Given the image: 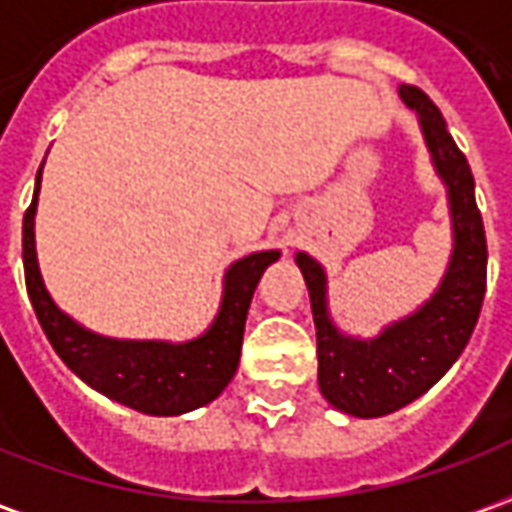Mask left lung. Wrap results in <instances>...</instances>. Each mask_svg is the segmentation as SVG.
Wrapping results in <instances>:
<instances>
[{
    "mask_svg": "<svg viewBox=\"0 0 512 512\" xmlns=\"http://www.w3.org/2000/svg\"><path fill=\"white\" fill-rule=\"evenodd\" d=\"M398 97L418 116L429 161L449 200L451 253L435 292L373 337L345 334L329 309L326 267L306 250L295 253L315 317L320 393L334 410L357 418L390 415L438 384L471 340L485 298L488 245L471 167L438 105L421 88L398 86Z\"/></svg>",
    "mask_w": 512,
    "mask_h": 512,
    "instance_id": "8db88e82",
    "label": "left lung"
}]
</instances>
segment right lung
Instances as JSON below:
<instances>
[{
  "label": "right lung",
  "instance_id": "right-lung-1",
  "mask_svg": "<svg viewBox=\"0 0 512 512\" xmlns=\"http://www.w3.org/2000/svg\"><path fill=\"white\" fill-rule=\"evenodd\" d=\"M44 169V164H41ZM35 175L30 209L21 222V256L27 295L49 345L77 379L116 404L144 415H183L206 407L234 379L242 351L250 298L262 273L278 262L281 250H256L236 259L222 276V298L209 329L183 343L169 340H122L86 329L66 315L49 295L35 253V211L41 192Z\"/></svg>",
  "mask_w": 512,
  "mask_h": 512
}]
</instances>
